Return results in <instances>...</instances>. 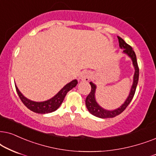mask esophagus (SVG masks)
Masks as SVG:
<instances>
[{
	"instance_id": "esophagus-1",
	"label": "esophagus",
	"mask_w": 156,
	"mask_h": 156,
	"mask_svg": "<svg viewBox=\"0 0 156 156\" xmlns=\"http://www.w3.org/2000/svg\"><path fill=\"white\" fill-rule=\"evenodd\" d=\"M90 78V73L89 71L87 70H84V71L81 72V73L80 74L79 78L81 80H84V81H88L89 79Z\"/></svg>"
}]
</instances>
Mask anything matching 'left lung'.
<instances>
[{"label":"left lung","mask_w":156,"mask_h":156,"mask_svg":"<svg viewBox=\"0 0 156 156\" xmlns=\"http://www.w3.org/2000/svg\"><path fill=\"white\" fill-rule=\"evenodd\" d=\"M118 41H119V46L121 49L123 50V53L126 54L128 55L130 58H131L133 61V65L134 66L135 68V73L133 76V85L130 88V91L129 95L127 98H126V101L123 103L119 108L117 109L113 110V111H108V110H105L101 107L98 104V103L95 101V90H96V86L92 82H90V86H91V90L89 95L87 96L86 99V105L87 108H88V111L92 114V115L96 116V117L101 118H114L116 115H118L125 110L129 103L131 102L134 96L135 92H136L137 85H138V78H139V68L138 66V63H137L136 55L133 50L132 47L127 44L123 39H122L120 37L118 36Z\"/></svg>","instance_id":"1"}]
</instances>
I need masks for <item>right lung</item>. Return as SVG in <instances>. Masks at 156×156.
<instances>
[{"label":"right lung","instance_id":"obj_1","mask_svg":"<svg viewBox=\"0 0 156 156\" xmlns=\"http://www.w3.org/2000/svg\"><path fill=\"white\" fill-rule=\"evenodd\" d=\"M77 84H78V80L76 79L72 80L68 84H66L55 96H53L51 99L47 100V101H43V102H36V101H33L28 99L20 92L16 85L15 86L20 99L29 110L37 113L45 114L52 113V112L56 111L63 103L64 98L66 97L67 93L72 88H73L74 87H76Z\"/></svg>","mask_w":156,"mask_h":156}]
</instances>
